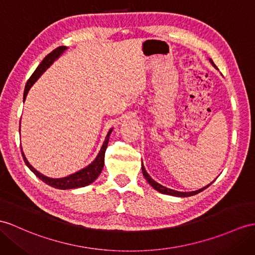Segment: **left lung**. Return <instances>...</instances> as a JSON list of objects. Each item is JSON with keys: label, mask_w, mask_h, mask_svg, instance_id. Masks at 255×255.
<instances>
[{"label": "left lung", "mask_w": 255, "mask_h": 255, "mask_svg": "<svg viewBox=\"0 0 255 255\" xmlns=\"http://www.w3.org/2000/svg\"><path fill=\"white\" fill-rule=\"evenodd\" d=\"M209 60H210V63L212 64V66L215 68V69H217L216 66L214 65V63L212 61V59L210 58ZM141 172H142V175L145 176L146 181L149 183V185H150L153 189H156L157 191L161 192V194L170 195V196H174V197H182V198H183V197H190V196L197 195V194H199V192H201L202 190H204L206 188H208L209 186L214 182V181H213L212 183H210L209 185L204 186V187H202V188H200V189H198V190H195V191H188V192H186V191H177V190H173V189H170V188H167V187H164V186H162L161 184L157 183L156 181H153V179L150 177V175H149L148 173L146 172V170H145V166H144V164H142V162H141Z\"/></svg>", "instance_id": "8db88e82"}]
</instances>
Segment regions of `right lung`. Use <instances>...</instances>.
<instances>
[{
    "label": "right lung",
    "instance_id": "right-lung-1",
    "mask_svg": "<svg viewBox=\"0 0 255 255\" xmlns=\"http://www.w3.org/2000/svg\"><path fill=\"white\" fill-rule=\"evenodd\" d=\"M66 49H67L66 46H59L56 49H54L53 52L49 53L46 57L42 60V63L38 66V68H36L35 71L32 73V76L30 77V79L28 80V82L26 84V88H24V92H23V103H24V101H26V97L28 95L29 90L31 89V86H32L35 83V81L38 80L42 76V74L46 71V69H48V68L53 65L55 60H57L60 57V55H63V53L66 51ZM113 129L114 128L109 129V132L106 135V138H105V140L103 142L101 150H99L97 157L94 159V161L91 162L88 166L83 167L82 170H80L76 173H73V174H70L66 177L52 178V177H47L45 175H43L42 173L36 171L34 167L29 163V161L27 160L26 156H24L22 148H21L22 158H23V161H24V163H26V165L34 173L36 176L41 179L42 182H44L45 184L52 186V187H54V188L65 190V189L85 187V186H88L94 182L95 179L99 176V174L102 173V170H103L104 164H105V152H106L108 141H109V136H110L111 132H113ZM19 132H20V126H19Z\"/></svg>",
    "mask_w": 255,
    "mask_h": 255
}]
</instances>
